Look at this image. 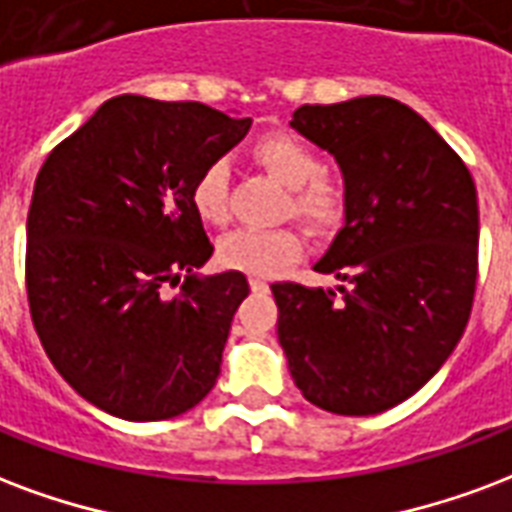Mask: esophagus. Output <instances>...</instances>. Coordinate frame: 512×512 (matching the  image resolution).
I'll return each mask as SVG.
<instances>
[{
    "label": "esophagus",
    "instance_id": "esophagus-1",
    "mask_svg": "<svg viewBox=\"0 0 512 512\" xmlns=\"http://www.w3.org/2000/svg\"><path fill=\"white\" fill-rule=\"evenodd\" d=\"M249 287H252L255 293H263V290H268V282L266 279H260V276H252V279H249Z\"/></svg>",
    "mask_w": 512,
    "mask_h": 512
}]
</instances>
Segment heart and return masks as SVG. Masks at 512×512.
Here are the masks:
<instances>
[{"instance_id": "1", "label": "heart", "mask_w": 512, "mask_h": 512, "mask_svg": "<svg viewBox=\"0 0 512 512\" xmlns=\"http://www.w3.org/2000/svg\"><path fill=\"white\" fill-rule=\"evenodd\" d=\"M255 160L290 189L285 214L295 217L312 236H331L347 219V189L342 181L323 173L320 154L304 140L271 132L255 143ZM192 208L208 225H225L230 219V165L211 160L192 181ZM304 241L293 227L276 230H233L219 238L217 260L225 268L246 274H274L276 268L293 263L301 255Z\"/></svg>"}]
</instances>
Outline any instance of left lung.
I'll return each mask as SVG.
<instances>
[{
	"mask_svg": "<svg viewBox=\"0 0 512 512\" xmlns=\"http://www.w3.org/2000/svg\"><path fill=\"white\" fill-rule=\"evenodd\" d=\"M295 130L342 165L347 219L314 266L336 293L271 285L298 391L336 415H377L439 372L478 282V192L429 121L391 97L301 105Z\"/></svg>",
	"mask_w": 512,
	"mask_h": 512,
	"instance_id": "8db88e82",
	"label": "left lung"
}]
</instances>
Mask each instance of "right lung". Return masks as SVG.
Here are the masks:
<instances>
[{"instance_id":"1","label":"right lung","mask_w":512,"mask_h":512,"mask_svg":"<svg viewBox=\"0 0 512 512\" xmlns=\"http://www.w3.org/2000/svg\"><path fill=\"white\" fill-rule=\"evenodd\" d=\"M203 102L121 94L64 138L37 173L26 217V295L56 372L124 420H168L206 399L241 271L198 276L214 246L192 181L249 132Z\"/></svg>"}]
</instances>
